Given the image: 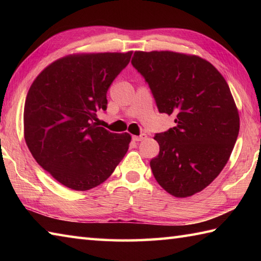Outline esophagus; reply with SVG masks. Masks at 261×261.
Listing matches in <instances>:
<instances>
[{"label":"esophagus","instance_id":"esophagus-1","mask_svg":"<svg viewBox=\"0 0 261 261\" xmlns=\"http://www.w3.org/2000/svg\"><path fill=\"white\" fill-rule=\"evenodd\" d=\"M147 138V136H146V134H141L140 136H134L132 137V139H134V141H137V142H139V141H142V140H145Z\"/></svg>","mask_w":261,"mask_h":261}]
</instances>
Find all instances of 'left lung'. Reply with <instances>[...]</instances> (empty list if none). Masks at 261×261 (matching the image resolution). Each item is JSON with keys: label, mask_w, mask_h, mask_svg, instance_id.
<instances>
[{"label": "left lung", "mask_w": 261, "mask_h": 261, "mask_svg": "<svg viewBox=\"0 0 261 261\" xmlns=\"http://www.w3.org/2000/svg\"><path fill=\"white\" fill-rule=\"evenodd\" d=\"M131 64L159 112L176 116L174 127L153 138L160 149L150 162L154 178L176 197L201 192L222 171L239 135L228 83L212 64L191 55L136 51Z\"/></svg>", "instance_id": "left-lung-1"}]
</instances>
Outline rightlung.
Segmentation results:
<instances>
[{"instance_id": "add662e5", "label": "right lung", "mask_w": 261, "mask_h": 261, "mask_svg": "<svg viewBox=\"0 0 261 261\" xmlns=\"http://www.w3.org/2000/svg\"><path fill=\"white\" fill-rule=\"evenodd\" d=\"M132 51L69 55L37 76L24 103V139L36 162L60 184L87 191L113 173L129 149V134L99 126L97 111L129 64Z\"/></svg>"}]
</instances>
